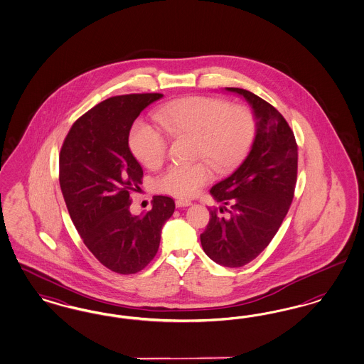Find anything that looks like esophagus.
Masks as SVG:
<instances>
[{"instance_id":"esophagus-1","label":"esophagus","mask_w":364,"mask_h":364,"mask_svg":"<svg viewBox=\"0 0 364 364\" xmlns=\"http://www.w3.org/2000/svg\"><path fill=\"white\" fill-rule=\"evenodd\" d=\"M176 208H186V206L191 205V202L188 201V200H176Z\"/></svg>"}]
</instances>
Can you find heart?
Masks as SVG:
<instances>
[{"instance_id": "1", "label": "heart", "mask_w": 364, "mask_h": 364, "mask_svg": "<svg viewBox=\"0 0 364 364\" xmlns=\"http://www.w3.org/2000/svg\"><path fill=\"white\" fill-rule=\"evenodd\" d=\"M159 129L137 122L129 132V149L149 168L162 164L170 139H193V156L200 162L173 164L158 179L163 193L188 198L196 196L213 176L227 173L245 159L254 144L256 119L247 105L191 95L171 101L154 113ZM166 134L164 136V135Z\"/></svg>"}]
</instances>
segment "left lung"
I'll return each mask as SVG.
<instances>
[{"mask_svg":"<svg viewBox=\"0 0 364 364\" xmlns=\"http://www.w3.org/2000/svg\"><path fill=\"white\" fill-rule=\"evenodd\" d=\"M242 95L255 114V140L245 161L224 181L210 188L228 217L210 209L201 233L205 254L225 267H242L254 260L272 240L294 197L298 168L296 137L282 114L257 95L225 87Z\"/></svg>","mask_w":364,"mask_h":364,"instance_id":"8db88e82","label":"left lung"}]
</instances>
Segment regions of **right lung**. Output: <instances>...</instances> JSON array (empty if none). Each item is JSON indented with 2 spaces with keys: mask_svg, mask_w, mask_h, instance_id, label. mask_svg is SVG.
<instances>
[{
  "mask_svg": "<svg viewBox=\"0 0 364 364\" xmlns=\"http://www.w3.org/2000/svg\"><path fill=\"white\" fill-rule=\"evenodd\" d=\"M161 93L110 97L87 110L63 141L59 183L68 213L89 251L107 269L136 274L155 257L164 223L176 202L155 196L147 213H131L143 168L128 137L132 124Z\"/></svg>",
  "mask_w": 364,
  "mask_h": 364,
  "instance_id": "right-lung-1",
  "label": "right lung"
}]
</instances>
